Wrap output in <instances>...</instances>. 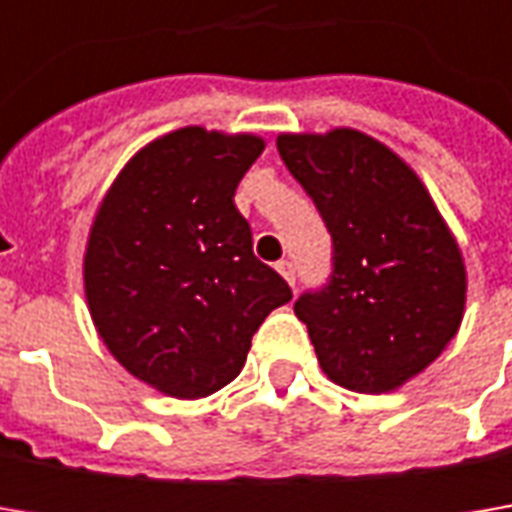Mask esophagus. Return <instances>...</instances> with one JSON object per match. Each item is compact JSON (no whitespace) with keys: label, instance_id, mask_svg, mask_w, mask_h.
Masks as SVG:
<instances>
[{"label":"esophagus","instance_id":"esophagus-1","mask_svg":"<svg viewBox=\"0 0 512 512\" xmlns=\"http://www.w3.org/2000/svg\"><path fill=\"white\" fill-rule=\"evenodd\" d=\"M276 270H279V273L285 276L287 285H290V287L296 285V267H293V262H279V265H276Z\"/></svg>","mask_w":512,"mask_h":512}]
</instances>
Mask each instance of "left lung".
<instances>
[{
    "label": "left lung",
    "mask_w": 512,
    "mask_h": 512,
    "mask_svg": "<svg viewBox=\"0 0 512 512\" xmlns=\"http://www.w3.org/2000/svg\"><path fill=\"white\" fill-rule=\"evenodd\" d=\"M279 156L333 236V273L293 305L327 379L390 393L459 333L467 270L422 179L362 130L279 133Z\"/></svg>",
    "instance_id": "8db88e82"
}]
</instances>
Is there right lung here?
Masks as SVG:
<instances>
[{
	"mask_svg": "<svg viewBox=\"0 0 512 512\" xmlns=\"http://www.w3.org/2000/svg\"><path fill=\"white\" fill-rule=\"evenodd\" d=\"M265 150L199 125L153 139L113 179L85 247V296L113 359L173 399H202L245 367L270 310L293 299L253 256L233 196Z\"/></svg>",
	"mask_w": 512,
	"mask_h": 512,
	"instance_id": "1",
	"label": "right lung"
}]
</instances>
